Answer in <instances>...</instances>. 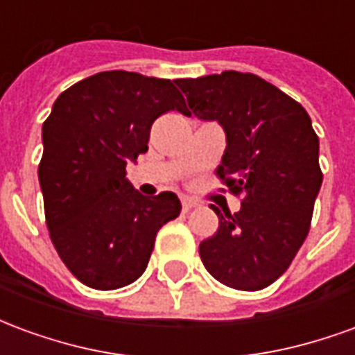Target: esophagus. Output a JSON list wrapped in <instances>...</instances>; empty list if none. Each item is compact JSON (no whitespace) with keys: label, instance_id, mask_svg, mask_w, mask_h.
I'll return each instance as SVG.
<instances>
[{"label":"esophagus","instance_id":"esophagus-1","mask_svg":"<svg viewBox=\"0 0 355 355\" xmlns=\"http://www.w3.org/2000/svg\"><path fill=\"white\" fill-rule=\"evenodd\" d=\"M180 203H182V211H184V213H188L190 209L198 207V205H200V203H198L196 200H192V198H182V200H180Z\"/></svg>","mask_w":355,"mask_h":355}]
</instances>
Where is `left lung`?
<instances>
[{"label":"left lung","instance_id":"obj_1","mask_svg":"<svg viewBox=\"0 0 355 355\" xmlns=\"http://www.w3.org/2000/svg\"><path fill=\"white\" fill-rule=\"evenodd\" d=\"M177 85L190 106L184 116L224 127L216 177L241 200L234 215L211 205L218 230L200 243L203 266L232 289H264L289 268L310 232L323 180L310 116L254 73L228 70Z\"/></svg>","mask_w":355,"mask_h":355}]
</instances>
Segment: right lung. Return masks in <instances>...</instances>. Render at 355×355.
I'll list each match as a JSON object with an SVG mask.
<instances>
[{
    "mask_svg": "<svg viewBox=\"0 0 355 355\" xmlns=\"http://www.w3.org/2000/svg\"><path fill=\"white\" fill-rule=\"evenodd\" d=\"M171 110L186 112L173 81L112 70L60 93L43 123L45 223L66 268L91 289L139 279L159 228L180 215L175 193L140 196L125 171L146 154L152 123Z\"/></svg>",
    "mask_w": 355,
    "mask_h": 355,
    "instance_id": "right-lung-1",
    "label": "right lung"
}]
</instances>
